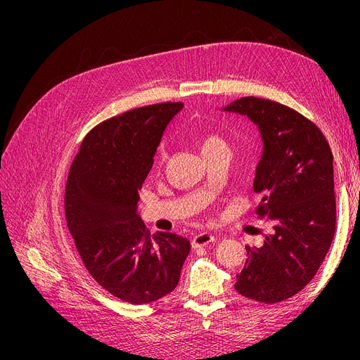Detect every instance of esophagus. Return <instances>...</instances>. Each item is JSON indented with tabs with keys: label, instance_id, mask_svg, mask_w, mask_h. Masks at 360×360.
<instances>
[{
	"label": "esophagus",
	"instance_id": "34e87169",
	"mask_svg": "<svg viewBox=\"0 0 360 360\" xmlns=\"http://www.w3.org/2000/svg\"><path fill=\"white\" fill-rule=\"evenodd\" d=\"M214 236L210 233H201L198 236H195L192 238V247L193 248H198V247H207L208 244H211L214 241Z\"/></svg>",
	"mask_w": 360,
	"mask_h": 360
}]
</instances>
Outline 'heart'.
I'll return each mask as SVG.
<instances>
[{
    "label": "heart",
    "instance_id": "b5f03b06",
    "mask_svg": "<svg viewBox=\"0 0 360 360\" xmlns=\"http://www.w3.org/2000/svg\"><path fill=\"white\" fill-rule=\"evenodd\" d=\"M219 148H228L225 141L218 136V135H214V134H208L205 135L202 139H201V153H208L211 150H215V149H219ZM159 160L163 162L165 160V150H160L159 153Z\"/></svg>",
    "mask_w": 360,
    "mask_h": 360
}]
</instances>
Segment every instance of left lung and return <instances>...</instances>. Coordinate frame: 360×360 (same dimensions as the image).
<instances>
[{"instance_id": "1", "label": "left lung", "mask_w": 360, "mask_h": 360, "mask_svg": "<svg viewBox=\"0 0 360 360\" xmlns=\"http://www.w3.org/2000/svg\"><path fill=\"white\" fill-rule=\"evenodd\" d=\"M247 116L259 130L263 155L254 192L257 214L274 222L248 258L236 290L259 303L290 299L316 276L336 230L333 153L320 129L299 112L273 101L243 97L222 109Z\"/></svg>"}]
</instances>
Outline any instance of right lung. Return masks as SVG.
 Returning <instances> with one entry per match:
<instances>
[{
  "mask_svg": "<svg viewBox=\"0 0 360 360\" xmlns=\"http://www.w3.org/2000/svg\"><path fill=\"white\" fill-rule=\"evenodd\" d=\"M182 108L159 103L102 122L83 139L69 172L64 208L83 263L105 290L132 304L174 291L191 250L172 233L150 237L138 215L156 148Z\"/></svg>",
  "mask_w": 360,
  "mask_h": 360,
  "instance_id": "add662e5",
  "label": "right lung"
}]
</instances>
